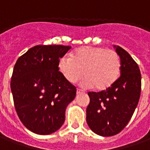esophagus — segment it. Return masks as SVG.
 I'll return each mask as SVG.
<instances>
[{"label":"esophagus","instance_id":"1","mask_svg":"<svg viewBox=\"0 0 150 150\" xmlns=\"http://www.w3.org/2000/svg\"><path fill=\"white\" fill-rule=\"evenodd\" d=\"M76 93H77V95H79L82 94V93H84V91H83V90H81V89H77V90H76Z\"/></svg>","mask_w":150,"mask_h":150}]
</instances>
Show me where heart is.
I'll use <instances>...</instances> for the list:
<instances>
[{
	"label": "heart",
	"mask_w": 150,
	"mask_h": 150,
	"mask_svg": "<svg viewBox=\"0 0 150 150\" xmlns=\"http://www.w3.org/2000/svg\"><path fill=\"white\" fill-rule=\"evenodd\" d=\"M59 69L64 78L75 83L83 76V85L104 91L112 86L121 71L119 54L113 50L100 46H84L75 50L70 57L59 60Z\"/></svg>",
	"instance_id": "obj_1"
}]
</instances>
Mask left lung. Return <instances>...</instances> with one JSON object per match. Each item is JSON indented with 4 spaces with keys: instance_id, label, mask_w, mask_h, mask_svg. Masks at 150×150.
Masks as SVG:
<instances>
[{
    "instance_id": "left-lung-1",
    "label": "left lung",
    "mask_w": 150,
    "mask_h": 150,
    "mask_svg": "<svg viewBox=\"0 0 150 150\" xmlns=\"http://www.w3.org/2000/svg\"><path fill=\"white\" fill-rule=\"evenodd\" d=\"M114 48L121 61L120 76L106 90L88 92L87 123L95 133L103 137L116 135L127 125L138 104L142 90L137 63L120 46Z\"/></svg>"
}]
</instances>
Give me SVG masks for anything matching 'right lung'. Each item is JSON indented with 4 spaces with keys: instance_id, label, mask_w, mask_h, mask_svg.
<instances>
[{
    "instance_id": "add662e5",
    "label": "right lung",
    "mask_w": 150,
    "mask_h": 150,
    "mask_svg": "<svg viewBox=\"0 0 150 150\" xmlns=\"http://www.w3.org/2000/svg\"><path fill=\"white\" fill-rule=\"evenodd\" d=\"M71 47L38 45L16 62L11 91L18 117L31 132L48 135L65 121V111L76 88L59 71V62Z\"/></svg>"
}]
</instances>
